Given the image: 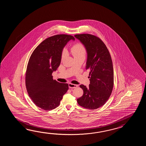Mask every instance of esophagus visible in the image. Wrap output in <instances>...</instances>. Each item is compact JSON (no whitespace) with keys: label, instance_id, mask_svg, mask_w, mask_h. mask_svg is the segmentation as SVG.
I'll return each instance as SVG.
<instances>
[{"label":"esophagus","instance_id":"esophagus-1","mask_svg":"<svg viewBox=\"0 0 146 146\" xmlns=\"http://www.w3.org/2000/svg\"><path fill=\"white\" fill-rule=\"evenodd\" d=\"M69 88H70V89H74L75 88H77L78 87V85L77 84H71V83H69L68 84Z\"/></svg>","mask_w":146,"mask_h":146}]
</instances>
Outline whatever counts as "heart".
Here are the masks:
<instances>
[{
  "label": "heart",
  "mask_w": 146,
  "mask_h": 146,
  "mask_svg": "<svg viewBox=\"0 0 146 146\" xmlns=\"http://www.w3.org/2000/svg\"><path fill=\"white\" fill-rule=\"evenodd\" d=\"M71 53L74 57L80 56H85L86 54V50L84 45L81 43H77L72 47ZM66 55V50H63L62 57L63 58Z\"/></svg>",
  "instance_id": "obj_1"
}]
</instances>
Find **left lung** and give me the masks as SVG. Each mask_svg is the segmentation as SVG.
I'll list each match as a JSON object with an SVG mask.
<instances>
[{
	"label": "left lung",
	"instance_id": "1",
	"mask_svg": "<svg viewBox=\"0 0 146 146\" xmlns=\"http://www.w3.org/2000/svg\"><path fill=\"white\" fill-rule=\"evenodd\" d=\"M74 37L85 47L87 53L86 69L90 70L88 88L81 84L83 96L77 99L79 106L95 110L102 106L112 93L114 72L111 57L100 38L89 34H76Z\"/></svg>",
	"mask_w": 146,
	"mask_h": 146
}]
</instances>
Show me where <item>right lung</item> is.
<instances>
[{"instance_id": "obj_1", "label": "right lung", "mask_w": 146, "mask_h": 146, "mask_svg": "<svg viewBox=\"0 0 146 146\" xmlns=\"http://www.w3.org/2000/svg\"><path fill=\"white\" fill-rule=\"evenodd\" d=\"M74 36L58 34L47 38L37 46L28 62L25 86L36 106L46 111L55 109L68 90V84L54 80L52 73L58 68L62 50Z\"/></svg>"}]
</instances>
